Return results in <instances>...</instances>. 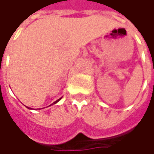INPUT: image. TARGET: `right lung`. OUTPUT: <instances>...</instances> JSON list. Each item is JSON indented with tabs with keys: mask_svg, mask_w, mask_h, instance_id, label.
I'll list each match as a JSON object with an SVG mask.
<instances>
[{
	"mask_svg": "<svg viewBox=\"0 0 154 154\" xmlns=\"http://www.w3.org/2000/svg\"><path fill=\"white\" fill-rule=\"evenodd\" d=\"M61 99H62V97H61L60 99H59V100H56V101H54V103H52L50 105V106H52V105H54V104H56L57 103V102H58V101H59V100H60ZM48 106H47V107H48ZM26 107H27V108H29V109H32V108H30V107H28V106H26ZM43 108H44V107H43ZM41 108H36V109H35V110H40Z\"/></svg>",
	"mask_w": 154,
	"mask_h": 154,
	"instance_id": "1",
	"label": "right lung"
}]
</instances>
